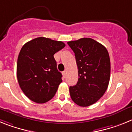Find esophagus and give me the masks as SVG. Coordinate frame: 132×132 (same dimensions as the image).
Returning <instances> with one entry per match:
<instances>
[{"label":"esophagus","instance_id":"34e87169","mask_svg":"<svg viewBox=\"0 0 132 132\" xmlns=\"http://www.w3.org/2000/svg\"><path fill=\"white\" fill-rule=\"evenodd\" d=\"M66 70H64V72H62V75L64 78H65V76H66Z\"/></svg>","mask_w":132,"mask_h":132}]
</instances>
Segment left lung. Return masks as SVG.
Masks as SVG:
<instances>
[{"mask_svg": "<svg viewBox=\"0 0 132 132\" xmlns=\"http://www.w3.org/2000/svg\"><path fill=\"white\" fill-rule=\"evenodd\" d=\"M75 54L79 78L70 86L74 103L87 107L96 103L108 86L110 78V60L107 49L90 38L68 42Z\"/></svg>", "mask_w": 132, "mask_h": 132, "instance_id": "8db88e82", "label": "left lung"}]
</instances>
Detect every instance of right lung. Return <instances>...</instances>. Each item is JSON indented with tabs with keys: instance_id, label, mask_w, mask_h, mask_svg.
<instances>
[{
	"instance_id": "add662e5",
	"label": "right lung",
	"mask_w": 132,
	"mask_h": 132,
	"mask_svg": "<svg viewBox=\"0 0 132 132\" xmlns=\"http://www.w3.org/2000/svg\"><path fill=\"white\" fill-rule=\"evenodd\" d=\"M64 46L61 41L38 37L22 47L17 60V79L30 100L43 104L56 94L62 75L57 70L54 54Z\"/></svg>"
}]
</instances>
